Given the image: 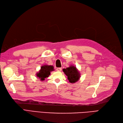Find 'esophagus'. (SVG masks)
Returning a JSON list of instances; mask_svg holds the SVG:
<instances>
[{
	"label": "esophagus",
	"instance_id": "obj_1",
	"mask_svg": "<svg viewBox=\"0 0 123 123\" xmlns=\"http://www.w3.org/2000/svg\"><path fill=\"white\" fill-rule=\"evenodd\" d=\"M56 70L57 71H58V72H61L62 70V68H61V67H58V68L56 69Z\"/></svg>",
	"mask_w": 123,
	"mask_h": 123
}]
</instances>
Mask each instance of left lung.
Masks as SVG:
<instances>
[{
    "label": "left lung",
    "mask_w": 123,
    "mask_h": 123,
    "mask_svg": "<svg viewBox=\"0 0 123 123\" xmlns=\"http://www.w3.org/2000/svg\"><path fill=\"white\" fill-rule=\"evenodd\" d=\"M63 72L67 76V79L70 83H74L77 82L80 77V74L75 66L71 65L63 69Z\"/></svg>",
    "instance_id": "1"
}]
</instances>
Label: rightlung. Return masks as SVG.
Instances as JSON below:
<instances>
[{
    "label": "right lung",
    "instance_id": "obj_1",
    "mask_svg": "<svg viewBox=\"0 0 123 123\" xmlns=\"http://www.w3.org/2000/svg\"><path fill=\"white\" fill-rule=\"evenodd\" d=\"M53 70H54V67L52 65H43L39 72L37 73V77L40 79L41 81H44L46 78L49 77L50 74V72Z\"/></svg>",
    "mask_w": 123,
    "mask_h": 123
}]
</instances>
